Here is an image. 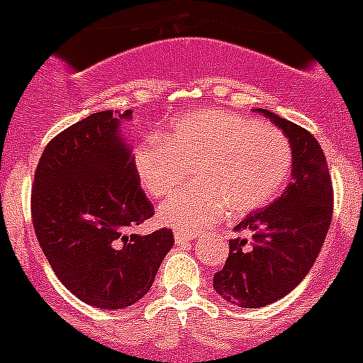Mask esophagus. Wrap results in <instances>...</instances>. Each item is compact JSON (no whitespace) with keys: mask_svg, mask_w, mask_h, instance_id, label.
<instances>
[{"mask_svg":"<svg viewBox=\"0 0 363 363\" xmlns=\"http://www.w3.org/2000/svg\"><path fill=\"white\" fill-rule=\"evenodd\" d=\"M196 238V233H188V231H179L177 229L175 231V242L177 244H186V242H191Z\"/></svg>","mask_w":363,"mask_h":363,"instance_id":"obj_1","label":"esophagus"}]
</instances>
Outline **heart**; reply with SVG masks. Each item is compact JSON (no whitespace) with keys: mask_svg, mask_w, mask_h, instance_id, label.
<instances>
[{"mask_svg":"<svg viewBox=\"0 0 363 363\" xmlns=\"http://www.w3.org/2000/svg\"><path fill=\"white\" fill-rule=\"evenodd\" d=\"M135 169L152 197L169 196L190 177L194 182L158 211L162 223L197 231L228 212L248 216L278 196L293 167V147L284 132L223 110L182 115L164 140L143 141Z\"/></svg>","mask_w":363,"mask_h":363,"instance_id":"heart-1","label":"heart"}]
</instances>
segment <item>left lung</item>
Listing matches in <instances>:
<instances>
[{
    "label": "left lung",
    "instance_id": "8db88e82",
    "mask_svg": "<svg viewBox=\"0 0 363 363\" xmlns=\"http://www.w3.org/2000/svg\"><path fill=\"white\" fill-rule=\"evenodd\" d=\"M293 147V182L264 211L237 225L248 237L229 240V255L214 274V289L238 308H264L284 298L313 267L334 214L326 156L311 132L261 110Z\"/></svg>",
    "mask_w": 363,
    "mask_h": 363
}]
</instances>
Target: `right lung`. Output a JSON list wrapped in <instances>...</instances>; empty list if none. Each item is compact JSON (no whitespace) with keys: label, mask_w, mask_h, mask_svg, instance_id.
<instances>
[{"label":"right lung","mask_w":363,"mask_h":363,"mask_svg":"<svg viewBox=\"0 0 363 363\" xmlns=\"http://www.w3.org/2000/svg\"><path fill=\"white\" fill-rule=\"evenodd\" d=\"M132 111L91 113L59 132L35 169L31 220L59 281L85 304L123 309L152 287L173 231L130 229L155 216L141 190L119 121Z\"/></svg>","instance_id":"right-lung-1"}]
</instances>
